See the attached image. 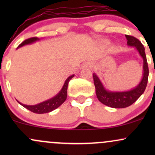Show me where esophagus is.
Returning a JSON list of instances; mask_svg holds the SVG:
<instances>
[{
  "mask_svg": "<svg viewBox=\"0 0 155 155\" xmlns=\"http://www.w3.org/2000/svg\"><path fill=\"white\" fill-rule=\"evenodd\" d=\"M84 66H86V67H92V63H84Z\"/></svg>",
  "mask_w": 155,
  "mask_h": 155,
  "instance_id": "34e87169",
  "label": "esophagus"
}]
</instances>
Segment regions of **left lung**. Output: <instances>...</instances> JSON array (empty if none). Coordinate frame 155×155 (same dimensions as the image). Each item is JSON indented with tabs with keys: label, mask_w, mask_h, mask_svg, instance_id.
Segmentation results:
<instances>
[{
	"label": "left lung",
	"mask_w": 155,
	"mask_h": 155,
	"mask_svg": "<svg viewBox=\"0 0 155 155\" xmlns=\"http://www.w3.org/2000/svg\"><path fill=\"white\" fill-rule=\"evenodd\" d=\"M125 37L127 41V45L136 48L143 59V76L139 84L136 87L127 91H110L104 87L100 79L95 73L92 74L97 99L103 104L111 108H123L132 105L143 93L148 81L149 68L143 44L138 39L131 35H125Z\"/></svg>",
	"instance_id": "obj_1"
}]
</instances>
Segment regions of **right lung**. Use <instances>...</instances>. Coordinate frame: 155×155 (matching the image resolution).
<instances>
[{
    "mask_svg": "<svg viewBox=\"0 0 155 155\" xmlns=\"http://www.w3.org/2000/svg\"><path fill=\"white\" fill-rule=\"evenodd\" d=\"M39 38H37V37H33V38H31L26 39L25 41L22 42V44H20L17 47V49L21 47H23L25 45H28V44H31L34 42L38 41ZM74 76V74L69 76L68 79L65 80V83H64L63 87H62L61 90L56 95L54 96L51 98L49 99V100L44 101V102L40 103V104H38L36 105H32V106H30V105H25L22 104V103L19 102L17 100V102L19 103V104L22 105L23 107L26 108L27 109L30 110V111L33 112V113L35 114H45V113H49V112L52 111L53 110L56 109L59 107L60 106H61L62 104L65 102V101L66 100L67 98V89L68 86V82L71 79H72Z\"/></svg>",
    "mask_w": 155,
    "mask_h": 155,
    "instance_id": "obj_1",
    "label": "right lung"
}]
</instances>
